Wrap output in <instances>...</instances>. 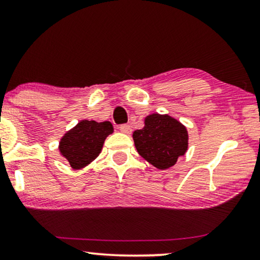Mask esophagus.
Here are the masks:
<instances>
[{
  "label": "esophagus",
  "instance_id": "1",
  "mask_svg": "<svg viewBox=\"0 0 260 260\" xmlns=\"http://www.w3.org/2000/svg\"><path fill=\"white\" fill-rule=\"evenodd\" d=\"M119 130L122 131L123 134H126V135H130L131 131H133V129H131V126L127 125V124H124V125H120V126H119Z\"/></svg>",
  "mask_w": 260,
  "mask_h": 260
}]
</instances>
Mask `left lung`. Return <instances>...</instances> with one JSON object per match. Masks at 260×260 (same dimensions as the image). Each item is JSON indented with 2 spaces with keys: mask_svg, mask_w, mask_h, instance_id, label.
Masks as SVG:
<instances>
[{
  "mask_svg": "<svg viewBox=\"0 0 260 260\" xmlns=\"http://www.w3.org/2000/svg\"><path fill=\"white\" fill-rule=\"evenodd\" d=\"M135 148L145 161L166 170L188 150V130L168 113H151L144 118L143 129L134 131Z\"/></svg>",
  "mask_w": 260,
  "mask_h": 260,
  "instance_id": "left-lung-1",
  "label": "left lung"
}]
</instances>
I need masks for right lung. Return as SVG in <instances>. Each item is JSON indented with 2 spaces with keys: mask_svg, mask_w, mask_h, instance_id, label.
I'll use <instances>...</instances> for the list:
<instances>
[{
  "mask_svg": "<svg viewBox=\"0 0 260 260\" xmlns=\"http://www.w3.org/2000/svg\"><path fill=\"white\" fill-rule=\"evenodd\" d=\"M111 134L113 126L108 120L83 119L60 138L59 152L72 169H83L98 157L106 137Z\"/></svg>",
  "mask_w": 260,
  "mask_h": 260,
  "instance_id": "right-lung-1",
  "label": "right lung"
}]
</instances>
